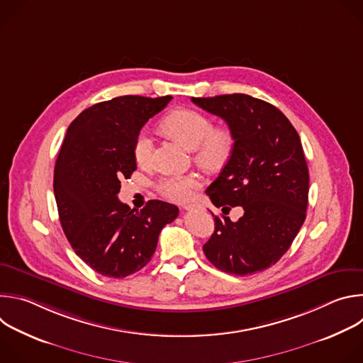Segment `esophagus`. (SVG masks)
I'll return each mask as SVG.
<instances>
[{
	"label": "esophagus",
	"instance_id": "obj_1",
	"mask_svg": "<svg viewBox=\"0 0 363 363\" xmlns=\"http://www.w3.org/2000/svg\"><path fill=\"white\" fill-rule=\"evenodd\" d=\"M184 210H186V211H194V210L202 211L203 206H202L201 203H198V202H195V203H186V205H184Z\"/></svg>",
	"mask_w": 363,
	"mask_h": 363
}]
</instances>
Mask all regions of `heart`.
<instances>
[{
  "label": "heart",
  "mask_w": 363,
  "mask_h": 363,
  "mask_svg": "<svg viewBox=\"0 0 363 363\" xmlns=\"http://www.w3.org/2000/svg\"><path fill=\"white\" fill-rule=\"evenodd\" d=\"M162 129L195 152V161L206 169H217L227 164L234 150V135L225 126H214L210 116L194 109H177L161 123ZM153 140L147 132H140L133 145V157L139 165L150 161ZM162 196L182 202L192 198L199 188L195 175H167L158 181Z\"/></svg>",
  "instance_id": "1"
}]
</instances>
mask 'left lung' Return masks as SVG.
<instances>
[{
	"label": "left lung",
	"instance_id": "8db88e82",
	"mask_svg": "<svg viewBox=\"0 0 363 363\" xmlns=\"http://www.w3.org/2000/svg\"><path fill=\"white\" fill-rule=\"evenodd\" d=\"M191 100L224 119L234 135L227 165L205 192L224 214L231 206L244 210L235 223L214 217L203 254L230 274L263 272L290 248L306 220L308 169L298 133L276 106L248 94Z\"/></svg>",
	"mask_w": 363,
	"mask_h": 363
}]
</instances>
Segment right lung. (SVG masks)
I'll list each match as a JSON object with an SVG mask.
<instances>
[{
    "instance_id": "right-lung-1",
    "label": "right lung",
    "mask_w": 363,
    "mask_h": 363,
    "mask_svg": "<svg viewBox=\"0 0 363 363\" xmlns=\"http://www.w3.org/2000/svg\"><path fill=\"white\" fill-rule=\"evenodd\" d=\"M172 96H121L83 111L69 126L55 167V196L74 252L101 276L122 279L145 267L178 206L152 199L140 211L118 199L136 169L135 139Z\"/></svg>"
}]
</instances>
